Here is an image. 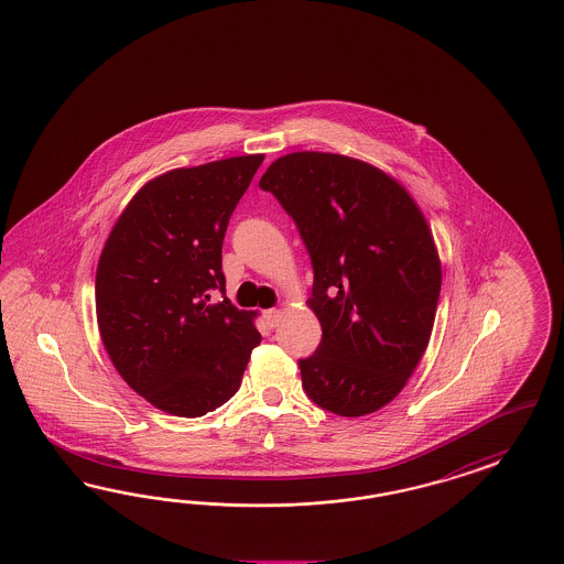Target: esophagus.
<instances>
[{
	"label": "esophagus",
	"mask_w": 564,
	"mask_h": 564,
	"mask_svg": "<svg viewBox=\"0 0 564 564\" xmlns=\"http://www.w3.org/2000/svg\"><path fill=\"white\" fill-rule=\"evenodd\" d=\"M280 319H282V312H280V310H268V312H263V322H265L270 328H275V326L280 324Z\"/></svg>",
	"instance_id": "1"
}]
</instances>
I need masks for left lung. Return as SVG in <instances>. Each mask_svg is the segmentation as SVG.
<instances>
[{
  "instance_id": "obj_1",
  "label": "left lung",
  "mask_w": 564,
  "mask_h": 564,
  "mask_svg": "<svg viewBox=\"0 0 564 564\" xmlns=\"http://www.w3.org/2000/svg\"><path fill=\"white\" fill-rule=\"evenodd\" d=\"M259 188L312 257L322 340L299 359L305 393L336 416L372 414L405 387L433 333L441 263L422 210L384 171L330 152L280 156Z\"/></svg>"
}]
</instances>
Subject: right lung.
I'll return each instance as SVG.
<instances>
[{
	"mask_svg": "<svg viewBox=\"0 0 564 564\" xmlns=\"http://www.w3.org/2000/svg\"><path fill=\"white\" fill-rule=\"evenodd\" d=\"M263 154L173 169L131 198L96 272L98 328L117 372L154 408L198 417L236 395L261 343L226 294L221 245Z\"/></svg>",
	"mask_w": 564,
	"mask_h": 564,
	"instance_id": "1",
	"label": "right lung"
}]
</instances>
